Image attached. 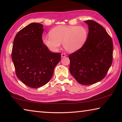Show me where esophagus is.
<instances>
[{"label":"esophagus","instance_id":"34e87169","mask_svg":"<svg viewBox=\"0 0 122 122\" xmlns=\"http://www.w3.org/2000/svg\"><path fill=\"white\" fill-rule=\"evenodd\" d=\"M66 55L65 53H62L61 54V57H66Z\"/></svg>","mask_w":122,"mask_h":122}]
</instances>
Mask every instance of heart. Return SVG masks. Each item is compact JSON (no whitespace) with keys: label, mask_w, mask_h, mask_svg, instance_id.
Wrapping results in <instances>:
<instances>
[{"label":"heart","mask_w":122,"mask_h":122,"mask_svg":"<svg viewBox=\"0 0 122 122\" xmlns=\"http://www.w3.org/2000/svg\"><path fill=\"white\" fill-rule=\"evenodd\" d=\"M49 35L42 38L43 42L49 50L56 51L62 43L66 51L73 53L85 44L88 31L82 26H59L51 30Z\"/></svg>","instance_id":"1"}]
</instances>
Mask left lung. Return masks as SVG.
<instances>
[{"instance_id": "1", "label": "left lung", "mask_w": 122, "mask_h": 122, "mask_svg": "<svg viewBox=\"0 0 122 122\" xmlns=\"http://www.w3.org/2000/svg\"><path fill=\"white\" fill-rule=\"evenodd\" d=\"M88 24L89 33L85 44L69 55L70 73L78 83L89 85L106 76L112 62V39L103 27L92 20Z\"/></svg>"}]
</instances>
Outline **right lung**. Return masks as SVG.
<instances>
[{"mask_svg": "<svg viewBox=\"0 0 122 122\" xmlns=\"http://www.w3.org/2000/svg\"><path fill=\"white\" fill-rule=\"evenodd\" d=\"M42 24L33 22L15 36L12 59L18 78L32 88H38L50 81L61 60V53H51L43 44Z\"/></svg>", "mask_w": 122, "mask_h": 122, "instance_id": "1", "label": "right lung"}]
</instances>
